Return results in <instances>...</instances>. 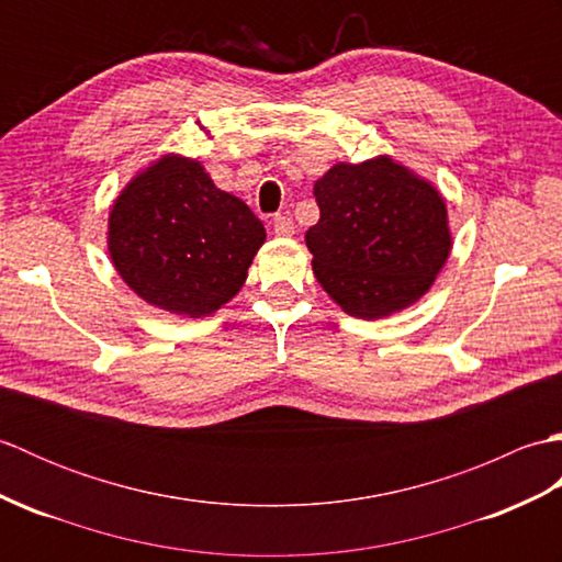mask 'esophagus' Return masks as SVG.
<instances>
[{"mask_svg":"<svg viewBox=\"0 0 562 562\" xmlns=\"http://www.w3.org/2000/svg\"><path fill=\"white\" fill-rule=\"evenodd\" d=\"M272 232L274 236H292L294 234V222L288 214H274L272 217Z\"/></svg>","mask_w":562,"mask_h":562,"instance_id":"1","label":"esophagus"}]
</instances>
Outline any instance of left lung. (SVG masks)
I'll use <instances>...</instances> for the list:
<instances>
[{
  "label": "left lung",
  "mask_w": 562,
  "mask_h": 562,
  "mask_svg": "<svg viewBox=\"0 0 562 562\" xmlns=\"http://www.w3.org/2000/svg\"><path fill=\"white\" fill-rule=\"evenodd\" d=\"M321 220L306 232L316 280L345 312L381 318L417 302L451 250L437 190L379 157L318 178Z\"/></svg>",
  "instance_id": "obj_1"
}]
</instances>
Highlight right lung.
Wrapping results in <instances>:
<instances>
[{"label": "right lung", "instance_id": "1", "mask_svg": "<svg viewBox=\"0 0 562 562\" xmlns=\"http://www.w3.org/2000/svg\"><path fill=\"white\" fill-rule=\"evenodd\" d=\"M266 229L193 159L164 157L115 200L109 250L142 300L190 318L241 290Z\"/></svg>", "mask_w": 562, "mask_h": 562}]
</instances>
